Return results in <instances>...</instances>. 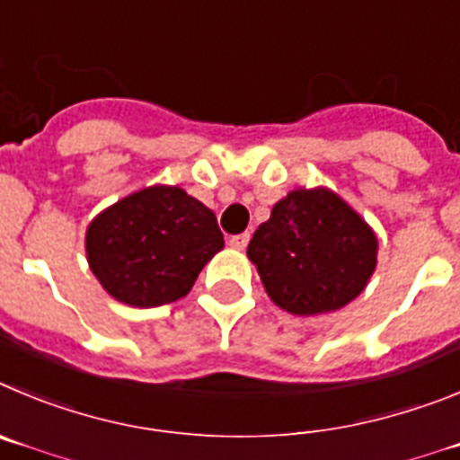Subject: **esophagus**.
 Here are the masks:
<instances>
[{"instance_id": "1", "label": "esophagus", "mask_w": 460, "mask_h": 460, "mask_svg": "<svg viewBox=\"0 0 460 460\" xmlns=\"http://www.w3.org/2000/svg\"><path fill=\"white\" fill-rule=\"evenodd\" d=\"M247 243H250V234H238L229 238V245L234 247V250H245Z\"/></svg>"}]
</instances>
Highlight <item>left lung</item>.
I'll return each mask as SVG.
<instances>
[{
	"mask_svg": "<svg viewBox=\"0 0 460 460\" xmlns=\"http://www.w3.org/2000/svg\"><path fill=\"white\" fill-rule=\"evenodd\" d=\"M266 293L296 316L337 312L376 270L374 229L328 188L293 190L247 247Z\"/></svg>",
	"mask_w": 460,
	"mask_h": 460,
	"instance_id": "obj_1",
	"label": "left lung"
}]
</instances>
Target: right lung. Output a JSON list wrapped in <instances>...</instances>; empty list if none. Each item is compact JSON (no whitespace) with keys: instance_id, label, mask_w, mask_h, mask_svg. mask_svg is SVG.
Returning <instances> with one entry per match:
<instances>
[{"instance_id":"1","label":"right lung","mask_w":460,"mask_h":460,"mask_svg":"<svg viewBox=\"0 0 460 460\" xmlns=\"http://www.w3.org/2000/svg\"><path fill=\"white\" fill-rule=\"evenodd\" d=\"M84 245L102 288L123 305L144 309L188 296L225 238L201 201L179 185H153L96 215Z\"/></svg>"}]
</instances>
